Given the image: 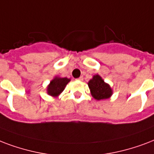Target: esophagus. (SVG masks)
<instances>
[{
    "instance_id": "1",
    "label": "esophagus",
    "mask_w": 154,
    "mask_h": 154,
    "mask_svg": "<svg viewBox=\"0 0 154 154\" xmlns=\"http://www.w3.org/2000/svg\"><path fill=\"white\" fill-rule=\"evenodd\" d=\"M78 79V80H79V81H83V77H82V76H81V77L78 78V79Z\"/></svg>"
}]
</instances>
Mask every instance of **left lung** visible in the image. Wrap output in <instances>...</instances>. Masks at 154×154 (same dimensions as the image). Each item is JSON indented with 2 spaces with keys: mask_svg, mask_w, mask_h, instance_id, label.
<instances>
[{
  "mask_svg": "<svg viewBox=\"0 0 154 154\" xmlns=\"http://www.w3.org/2000/svg\"><path fill=\"white\" fill-rule=\"evenodd\" d=\"M88 87L90 88L91 96L97 100L109 98L112 94L110 86L104 83V81L98 75H94L93 79L89 81Z\"/></svg>",
  "mask_w": 154,
  "mask_h": 154,
  "instance_id": "1",
  "label": "left lung"
}]
</instances>
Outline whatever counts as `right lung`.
<instances>
[{"label": "right lung", "instance_id": "add662e5", "mask_svg": "<svg viewBox=\"0 0 154 154\" xmlns=\"http://www.w3.org/2000/svg\"><path fill=\"white\" fill-rule=\"evenodd\" d=\"M70 79L67 78H59L56 77L51 81L47 88V92L52 96H57L64 90L66 85Z\"/></svg>", "mask_w": 154, "mask_h": 154}]
</instances>
